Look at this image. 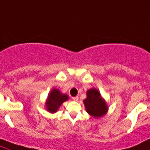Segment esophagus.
Masks as SVG:
<instances>
[{"mask_svg":"<svg viewBox=\"0 0 150 150\" xmlns=\"http://www.w3.org/2000/svg\"><path fill=\"white\" fill-rule=\"evenodd\" d=\"M72 100H75V101H77L78 100V96H75V97H72Z\"/></svg>","mask_w":150,"mask_h":150,"instance_id":"34e87169","label":"esophagus"}]
</instances>
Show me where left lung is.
Listing matches in <instances>:
<instances>
[{
  "mask_svg": "<svg viewBox=\"0 0 150 150\" xmlns=\"http://www.w3.org/2000/svg\"><path fill=\"white\" fill-rule=\"evenodd\" d=\"M83 103L86 112L96 118L103 116L108 110L106 101L96 88L89 89L86 92V98L83 100Z\"/></svg>",
  "mask_w": 150,
  "mask_h": 150,
  "instance_id": "1",
  "label": "left lung"
}]
</instances>
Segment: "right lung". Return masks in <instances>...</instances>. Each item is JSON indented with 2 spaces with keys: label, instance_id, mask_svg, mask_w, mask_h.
<instances>
[{
  "label": "right lung",
  "instance_id": "1",
  "mask_svg": "<svg viewBox=\"0 0 150 150\" xmlns=\"http://www.w3.org/2000/svg\"><path fill=\"white\" fill-rule=\"evenodd\" d=\"M68 99L69 97L67 95L62 94L57 89H52L47 97V100L45 103L46 108L50 112H56L61 107V105Z\"/></svg>",
  "mask_w": 150,
  "mask_h": 150
}]
</instances>
